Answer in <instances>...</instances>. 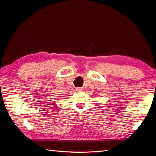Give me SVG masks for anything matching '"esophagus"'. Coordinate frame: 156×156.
<instances>
[{"mask_svg": "<svg viewBox=\"0 0 156 156\" xmlns=\"http://www.w3.org/2000/svg\"><path fill=\"white\" fill-rule=\"evenodd\" d=\"M75 90H77V91H78V92H81V91L83 90V88H81V87H77V88L75 89Z\"/></svg>", "mask_w": 156, "mask_h": 156, "instance_id": "34e87169", "label": "esophagus"}]
</instances>
